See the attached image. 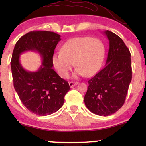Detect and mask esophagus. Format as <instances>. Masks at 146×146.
I'll use <instances>...</instances> for the list:
<instances>
[{
	"instance_id": "esophagus-1",
	"label": "esophagus",
	"mask_w": 146,
	"mask_h": 146,
	"mask_svg": "<svg viewBox=\"0 0 146 146\" xmlns=\"http://www.w3.org/2000/svg\"><path fill=\"white\" fill-rule=\"evenodd\" d=\"M78 84V83L77 82H69V86L72 88V87L74 86L75 85Z\"/></svg>"
}]
</instances>
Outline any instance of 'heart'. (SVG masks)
I'll use <instances>...</instances> for the list:
<instances>
[{"instance_id": "1", "label": "heart", "mask_w": 146, "mask_h": 146, "mask_svg": "<svg viewBox=\"0 0 146 146\" xmlns=\"http://www.w3.org/2000/svg\"><path fill=\"white\" fill-rule=\"evenodd\" d=\"M105 56V46L98 38L76 37L64 44L60 52L54 54L52 62L59 76L67 78L74 66L75 78L86 76H92L102 66Z\"/></svg>"}]
</instances>
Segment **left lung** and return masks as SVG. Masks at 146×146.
<instances>
[{
    "label": "left lung",
    "mask_w": 146,
    "mask_h": 146,
    "mask_svg": "<svg viewBox=\"0 0 146 146\" xmlns=\"http://www.w3.org/2000/svg\"><path fill=\"white\" fill-rule=\"evenodd\" d=\"M109 40L105 66L88 80L84 103L91 112L107 116L125 102L131 81V54L122 39L110 31L104 32Z\"/></svg>",
    "instance_id": "1"
}]
</instances>
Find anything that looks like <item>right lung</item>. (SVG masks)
Wrapping results in <instances>:
<instances>
[{"label": "right lung", "mask_w": 146, "mask_h": 146, "mask_svg": "<svg viewBox=\"0 0 146 146\" xmlns=\"http://www.w3.org/2000/svg\"><path fill=\"white\" fill-rule=\"evenodd\" d=\"M60 35L50 31H31L23 36L14 48L11 62L14 87L23 105L38 115H48L62 106L70 89L65 80L52 68V56ZM27 51H37L43 64L36 72L26 71L19 62V55Z\"/></svg>", "instance_id": "add662e5"}]
</instances>
